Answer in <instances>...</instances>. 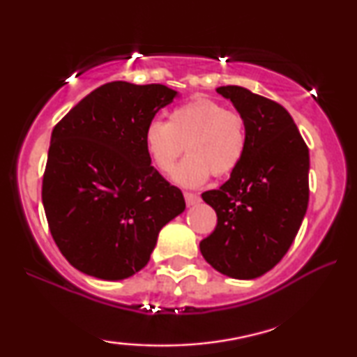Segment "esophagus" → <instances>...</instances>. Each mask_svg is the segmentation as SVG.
Masks as SVG:
<instances>
[{
	"mask_svg": "<svg viewBox=\"0 0 357 357\" xmlns=\"http://www.w3.org/2000/svg\"><path fill=\"white\" fill-rule=\"evenodd\" d=\"M185 197V202H187V206H193V204L199 203V197L197 193H192V192H185L183 193Z\"/></svg>",
	"mask_w": 357,
	"mask_h": 357,
	"instance_id": "esophagus-1",
	"label": "esophagus"
}]
</instances>
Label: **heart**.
<instances>
[{"mask_svg": "<svg viewBox=\"0 0 357 357\" xmlns=\"http://www.w3.org/2000/svg\"><path fill=\"white\" fill-rule=\"evenodd\" d=\"M144 148L159 172L174 169L182 187L197 188L211 177H227L242 164L248 148V128L242 114L224 109L209 97H195L170 112L169 121L153 120L144 128Z\"/></svg>", "mask_w": 357, "mask_h": 357, "instance_id": "b5f03b06", "label": "heart"}]
</instances>
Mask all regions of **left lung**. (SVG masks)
I'll return each instance as SVG.
<instances>
[{
	"label": "left lung",
	"mask_w": 357,
	"mask_h": 357,
	"mask_svg": "<svg viewBox=\"0 0 357 357\" xmlns=\"http://www.w3.org/2000/svg\"><path fill=\"white\" fill-rule=\"evenodd\" d=\"M216 91L245 119L248 148L231 178L202 195L218 224L199 250L222 275L253 280L281 261L305 216L309 148L278 102L241 86Z\"/></svg>",
	"instance_id": "8db88e82"
}]
</instances>
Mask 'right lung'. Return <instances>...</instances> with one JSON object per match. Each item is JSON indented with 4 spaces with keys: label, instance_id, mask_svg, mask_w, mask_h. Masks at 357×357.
<instances>
[{
    "label": "right lung",
    "instance_id": "add662e5",
    "mask_svg": "<svg viewBox=\"0 0 357 357\" xmlns=\"http://www.w3.org/2000/svg\"><path fill=\"white\" fill-rule=\"evenodd\" d=\"M175 96L162 84L107 82L53 128L42 203L56 247L84 275L133 276L183 213L182 192L151 165L143 139Z\"/></svg>",
    "mask_w": 357,
    "mask_h": 357
}]
</instances>
